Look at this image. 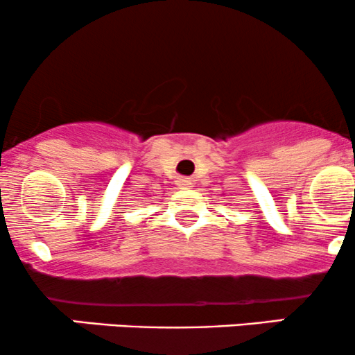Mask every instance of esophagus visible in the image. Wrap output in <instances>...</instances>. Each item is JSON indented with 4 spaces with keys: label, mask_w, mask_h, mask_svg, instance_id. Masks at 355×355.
I'll return each mask as SVG.
<instances>
[{
    "label": "esophagus",
    "mask_w": 355,
    "mask_h": 355,
    "mask_svg": "<svg viewBox=\"0 0 355 355\" xmlns=\"http://www.w3.org/2000/svg\"><path fill=\"white\" fill-rule=\"evenodd\" d=\"M190 185H191V180H189V178H182V180H180L182 189H189Z\"/></svg>",
    "instance_id": "1"
}]
</instances>
